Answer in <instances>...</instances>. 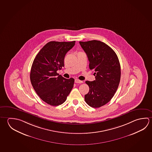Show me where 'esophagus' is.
Instances as JSON below:
<instances>
[{"instance_id": "obj_1", "label": "esophagus", "mask_w": 152, "mask_h": 152, "mask_svg": "<svg viewBox=\"0 0 152 152\" xmlns=\"http://www.w3.org/2000/svg\"><path fill=\"white\" fill-rule=\"evenodd\" d=\"M75 82L76 83H83V81L82 80H77V79H76L75 80Z\"/></svg>"}]
</instances>
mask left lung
I'll use <instances>...</instances> for the list:
<instances>
[{
  "label": "left lung",
  "mask_w": 152,
  "mask_h": 152,
  "mask_svg": "<svg viewBox=\"0 0 152 152\" xmlns=\"http://www.w3.org/2000/svg\"><path fill=\"white\" fill-rule=\"evenodd\" d=\"M95 71L96 80L86 81L89 92L85 101L90 106L99 108L109 102L117 91L121 78V66L116 54L106 44L99 40L80 42Z\"/></svg>",
  "instance_id": "8db88e82"
}]
</instances>
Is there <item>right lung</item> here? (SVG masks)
Instances as JSON below:
<instances>
[{
  "mask_svg": "<svg viewBox=\"0 0 152 152\" xmlns=\"http://www.w3.org/2000/svg\"><path fill=\"white\" fill-rule=\"evenodd\" d=\"M75 41L47 43L32 63L30 78L33 88L43 101L51 106L61 104L72 90L74 79H66L57 71L64 67V56Z\"/></svg>",
  "mask_w": 152,
  "mask_h": 152,
  "instance_id": "right-lung-1",
  "label": "right lung"
}]
</instances>
